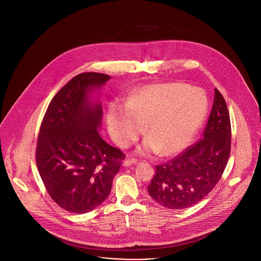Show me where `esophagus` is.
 Returning a JSON list of instances; mask_svg holds the SVG:
<instances>
[{
  "label": "esophagus",
  "instance_id": "esophagus-1",
  "mask_svg": "<svg viewBox=\"0 0 261 261\" xmlns=\"http://www.w3.org/2000/svg\"><path fill=\"white\" fill-rule=\"evenodd\" d=\"M136 163H137V160L131 158V159H126V160L123 162V165H124V166H131V165H134V164H136Z\"/></svg>",
  "mask_w": 261,
  "mask_h": 261
}]
</instances>
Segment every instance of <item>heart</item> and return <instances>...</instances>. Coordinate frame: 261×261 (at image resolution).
<instances>
[{
  "label": "heart",
  "instance_id": "obj_1",
  "mask_svg": "<svg viewBox=\"0 0 261 261\" xmlns=\"http://www.w3.org/2000/svg\"><path fill=\"white\" fill-rule=\"evenodd\" d=\"M207 110L205 95L181 83L150 85L135 95L129 106L110 107L109 130L121 145H128L141 133L148 139L140 147L143 154L160 151L174 155L187 146L204 120Z\"/></svg>",
  "mask_w": 261,
  "mask_h": 261
}]
</instances>
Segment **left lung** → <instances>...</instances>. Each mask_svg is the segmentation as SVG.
Returning <instances> with one entry per match:
<instances>
[{"label":"left lung","mask_w":261,"mask_h":261,"mask_svg":"<svg viewBox=\"0 0 261 261\" xmlns=\"http://www.w3.org/2000/svg\"><path fill=\"white\" fill-rule=\"evenodd\" d=\"M231 147V125L222 94L215 89L214 104L203 136L172 160L156 166L147 187L150 196L170 210L199 202L224 171Z\"/></svg>","instance_id":"obj_1"}]
</instances>
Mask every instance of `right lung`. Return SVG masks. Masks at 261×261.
<instances>
[{
  "label": "right lung",
  "instance_id": "1",
  "mask_svg": "<svg viewBox=\"0 0 261 261\" xmlns=\"http://www.w3.org/2000/svg\"><path fill=\"white\" fill-rule=\"evenodd\" d=\"M109 80L97 72L73 77L53 98L41 123L37 167L53 200L70 213L85 214L100 205L125 158L100 136L102 105L90 98Z\"/></svg>",
  "mask_w": 261,
  "mask_h": 261
}]
</instances>
